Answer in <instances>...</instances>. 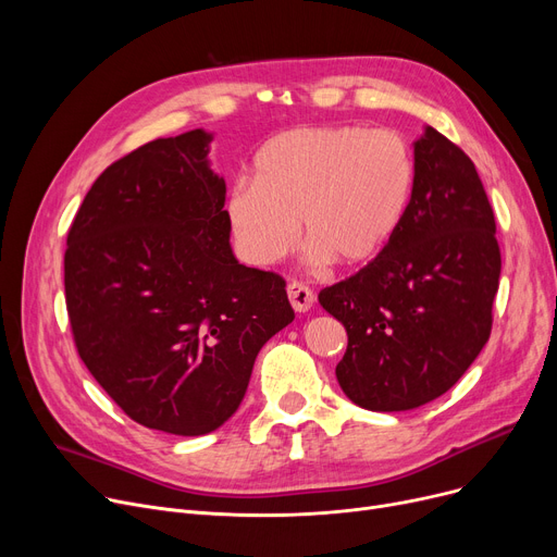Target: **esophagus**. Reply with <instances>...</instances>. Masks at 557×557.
Here are the masks:
<instances>
[{
	"label": "esophagus",
	"instance_id": "34e87169",
	"mask_svg": "<svg viewBox=\"0 0 557 557\" xmlns=\"http://www.w3.org/2000/svg\"><path fill=\"white\" fill-rule=\"evenodd\" d=\"M286 294H288L290 307H294V309L300 311V313L309 311V309L313 307V302H315V294H313V290H311L307 284H302V282H290V284L286 286Z\"/></svg>",
	"mask_w": 557,
	"mask_h": 557
}]
</instances>
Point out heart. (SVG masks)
<instances>
[{
    "label": "heart",
    "instance_id": "obj_1",
    "mask_svg": "<svg viewBox=\"0 0 557 557\" xmlns=\"http://www.w3.org/2000/svg\"><path fill=\"white\" fill-rule=\"evenodd\" d=\"M411 144L397 131L300 126L273 135L252 158V183L237 181L225 202L239 250L269 267L302 234L313 267L338 259L363 267L399 232L416 191Z\"/></svg>",
    "mask_w": 557,
    "mask_h": 557
}]
</instances>
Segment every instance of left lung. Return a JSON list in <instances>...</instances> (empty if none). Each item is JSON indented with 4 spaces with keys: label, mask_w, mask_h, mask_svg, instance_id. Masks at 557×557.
Segmentation results:
<instances>
[{
    "label": "left lung",
    "mask_w": 557,
    "mask_h": 557,
    "mask_svg": "<svg viewBox=\"0 0 557 557\" xmlns=\"http://www.w3.org/2000/svg\"><path fill=\"white\" fill-rule=\"evenodd\" d=\"M416 191L386 250L318 302L347 332L343 393L368 411H408L447 393L492 332L502 250L474 162L426 126Z\"/></svg>",
    "instance_id": "left-lung-1"
}]
</instances>
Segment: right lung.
Wrapping results in <instances>:
<instances>
[{
    "label": "right lung",
    "instance_id": "1",
    "mask_svg": "<svg viewBox=\"0 0 557 557\" xmlns=\"http://www.w3.org/2000/svg\"><path fill=\"white\" fill-rule=\"evenodd\" d=\"M210 141L196 128L112 162L67 232L78 357L131 420L173 435L232 418L259 349L296 318L284 277L232 255Z\"/></svg>",
    "mask_w": 557,
    "mask_h": 557
}]
</instances>
